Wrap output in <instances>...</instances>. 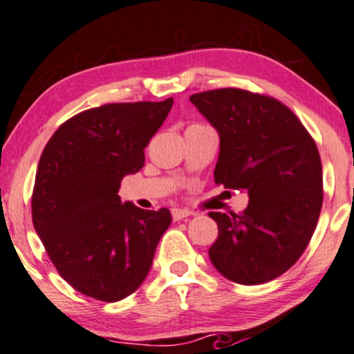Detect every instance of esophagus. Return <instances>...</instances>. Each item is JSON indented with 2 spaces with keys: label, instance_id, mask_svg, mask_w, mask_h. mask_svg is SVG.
<instances>
[{
  "label": "esophagus",
  "instance_id": "obj_1",
  "mask_svg": "<svg viewBox=\"0 0 354 354\" xmlns=\"http://www.w3.org/2000/svg\"><path fill=\"white\" fill-rule=\"evenodd\" d=\"M171 214H173L174 221H180V219H185V218L191 216V214H193V211L183 209V208H174V209L171 211Z\"/></svg>",
  "mask_w": 354,
  "mask_h": 354
}]
</instances>
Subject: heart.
<instances>
[{
  "mask_svg": "<svg viewBox=\"0 0 354 354\" xmlns=\"http://www.w3.org/2000/svg\"><path fill=\"white\" fill-rule=\"evenodd\" d=\"M191 126H200V124H191Z\"/></svg>",
  "mask_w": 354,
  "mask_h": 354,
  "instance_id": "b5f03b06",
  "label": "heart"
}]
</instances>
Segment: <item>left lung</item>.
<instances>
[{
  "instance_id": "1",
  "label": "left lung",
  "mask_w": 354,
  "mask_h": 354,
  "mask_svg": "<svg viewBox=\"0 0 354 354\" xmlns=\"http://www.w3.org/2000/svg\"><path fill=\"white\" fill-rule=\"evenodd\" d=\"M189 101L219 133L214 183L250 196L243 213H209L218 223L211 263L234 283L271 281L298 261L318 223L323 169L315 140L273 96L221 88Z\"/></svg>"
}]
</instances>
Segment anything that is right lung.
<instances>
[{
    "label": "right lung",
    "mask_w": 354,
    "mask_h": 354,
    "mask_svg": "<svg viewBox=\"0 0 354 354\" xmlns=\"http://www.w3.org/2000/svg\"><path fill=\"white\" fill-rule=\"evenodd\" d=\"M173 106L109 103L64 121L39 158L31 214L61 278L100 301L135 293L151 268L169 209L121 203V180L145 166V148Z\"/></svg>",
    "instance_id": "add662e5"
}]
</instances>
